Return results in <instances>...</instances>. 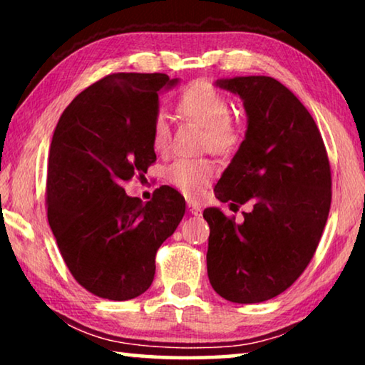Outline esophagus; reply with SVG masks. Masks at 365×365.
Returning <instances> with one entry per match:
<instances>
[{"mask_svg": "<svg viewBox=\"0 0 365 365\" xmlns=\"http://www.w3.org/2000/svg\"><path fill=\"white\" fill-rule=\"evenodd\" d=\"M187 206H188V212L191 215H201V206L200 205H196V202H193V201H188Z\"/></svg>", "mask_w": 365, "mask_h": 365, "instance_id": "34e87169", "label": "esophagus"}]
</instances>
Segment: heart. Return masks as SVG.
<instances>
[{
    "instance_id": "heart-1",
    "label": "heart",
    "mask_w": 365,
    "mask_h": 365,
    "mask_svg": "<svg viewBox=\"0 0 365 365\" xmlns=\"http://www.w3.org/2000/svg\"><path fill=\"white\" fill-rule=\"evenodd\" d=\"M177 109L185 119L205 127L202 148L219 156H230L243 140V127L230 117V101L212 83L197 80L190 83L177 100ZM151 143L154 151L168 154L172 143L169 120L159 113L153 120ZM215 177V165L206 158L178 159L165 172L168 182L188 200H200Z\"/></svg>"
}]
</instances>
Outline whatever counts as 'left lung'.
I'll return each instance as SVG.
<instances>
[{"mask_svg": "<svg viewBox=\"0 0 365 365\" xmlns=\"http://www.w3.org/2000/svg\"><path fill=\"white\" fill-rule=\"evenodd\" d=\"M237 93L248 130L214 193L230 207L251 202L245 220L207 207V275L238 304L275 298L299 279L316 252L331 202V170L317 123L279 80H217Z\"/></svg>", "mask_w": 365, "mask_h": 365, "instance_id": "obj_1", "label": "left lung"}]
</instances>
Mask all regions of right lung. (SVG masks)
<instances>
[{"mask_svg":"<svg viewBox=\"0 0 365 365\" xmlns=\"http://www.w3.org/2000/svg\"><path fill=\"white\" fill-rule=\"evenodd\" d=\"M165 73H110L61 115L48 156L46 209L73 279L98 298L127 301L151 287L156 252L180 224L185 200L159 187L151 201L123 183L156 160L151 127Z\"/></svg>","mask_w":365,"mask_h":365,"instance_id":"right-lung-1","label":"right lung"}]
</instances>
